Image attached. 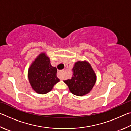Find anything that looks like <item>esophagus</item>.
<instances>
[{
	"instance_id": "1",
	"label": "esophagus",
	"mask_w": 131,
	"mask_h": 131,
	"mask_svg": "<svg viewBox=\"0 0 131 131\" xmlns=\"http://www.w3.org/2000/svg\"><path fill=\"white\" fill-rule=\"evenodd\" d=\"M62 74H63V71L62 70H60V71H58V72H57V76L59 77V79L61 80H62Z\"/></svg>"
}]
</instances>
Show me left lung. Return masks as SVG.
Instances as JSON below:
<instances>
[{"mask_svg": "<svg viewBox=\"0 0 131 131\" xmlns=\"http://www.w3.org/2000/svg\"><path fill=\"white\" fill-rule=\"evenodd\" d=\"M73 72L72 79L63 81L70 91L79 96L90 93L96 81V75L90 64L86 61H77Z\"/></svg>", "mask_w": 131, "mask_h": 131, "instance_id": "8db88e82", "label": "left lung"}]
</instances>
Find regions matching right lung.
<instances>
[{"instance_id":"obj_1","label":"right lung","mask_w":131,"mask_h":131,"mask_svg":"<svg viewBox=\"0 0 131 131\" xmlns=\"http://www.w3.org/2000/svg\"><path fill=\"white\" fill-rule=\"evenodd\" d=\"M57 68L51 65L46 53L41 52L35 59L28 69V80L34 91L46 94L51 91L59 81L57 76Z\"/></svg>"}]
</instances>
